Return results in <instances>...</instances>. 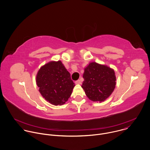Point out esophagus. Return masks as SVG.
I'll use <instances>...</instances> for the list:
<instances>
[{"mask_svg":"<svg viewBox=\"0 0 150 150\" xmlns=\"http://www.w3.org/2000/svg\"><path fill=\"white\" fill-rule=\"evenodd\" d=\"M75 83L76 84H78V85H81V82L80 80H77L75 81Z\"/></svg>","mask_w":150,"mask_h":150,"instance_id":"obj_1","label":"esophagus"}]
</instances>
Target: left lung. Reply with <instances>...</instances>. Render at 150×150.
I'll use <instances>...</instances> for the list:
<instances>
[{"label":"left lung","instance_id":"8db88e82","mask_svg":"<svg viewBox=\"0 0 150 150\" xmlns=\"http://www.w3.org/2000/svg\"><path fill=\"white\" fill-rule=\"evenodd\" d=\"M82 88L90 100L102 102L113 92L116 76L113 69L105 65L92 62L85 68Z\"/></svg>","mask_w":150,"mask_h":150}]
</instances>
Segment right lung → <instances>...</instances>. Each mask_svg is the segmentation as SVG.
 Segmentation results:
<instances>
[{
    "mask_svg": "<svg viewBox=\"0 0 150 150\" xmlns=\"http://www.w3.org/2000/svg\"><path fill=\"white\" fill-rule=\"evenodd\" d=\"M36 82L43 97L54 105L65 104L75 86L61 61H50L42 66L36 75Z\"/></svg>",
    "mask_w": 150,
    "mask_h": 150,
    "instance_id": "obj_1",
    "label": "right lung"
}]
</instances>
